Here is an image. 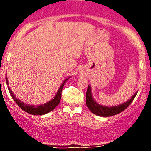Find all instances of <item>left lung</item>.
Here are the masks:
<instances>
[{
    "mask_svg": "<svg viewBox=\"0 0 151 151\" xmlns=\"http://www.w3.org/2000/svg\"><path fill=\"white\" fill-rule=\"evenodd\" d=\"M137 93L138 92L135 93L130 99L121 104L114 106H106L99 104L93 99L92 93H91V88L90 85H89L86 93V104L89 110L95 115L102 117H109L116 115L125 110L132 103L133 100L136 97Z\"/></svg>",
    "mask_w": 151,
    "mask_h": 151,
    "instance_id": "1",
    "label": "left lung"
}]
</instances>
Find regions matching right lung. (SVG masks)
I'll return each instance as SVG.
<instances>
[{
	"label": "right lung",
	"instance_id": "1",
	"mask_svg": "<svg viewBox=\"0 0 151 151\" xmlns=\"http://www.w3.org/2000/svg\"><path fill=\"white\" fill-rule=\"evenodd\" d=\"M70 77H67V79H65V80L63 81L62 84L60 86V87L59 88L58 91H57V93L55 94V96H54L52 99L50 100V101H47V103L43 104L41 105H29L27 104L24 103L20 101L19 99H18L15 96L14 93L12 91V90L10 89L9 86H8V90H9V92L11 95L12 98L13 99V100L15 101V103L17 104L19 106V107H20L22 110L25 111L27 113L32 114V115H44V114H46L49 112L52 111L54 110V109L58 106L60 102V99H61V95H62V89H63V86L65 85L66 81L70 79ZM6 81L7 85H8V78H7V75H6Z\"/></svg>",
	"mask_w": 151,
	"mask_h": 151
}]
</instances>
